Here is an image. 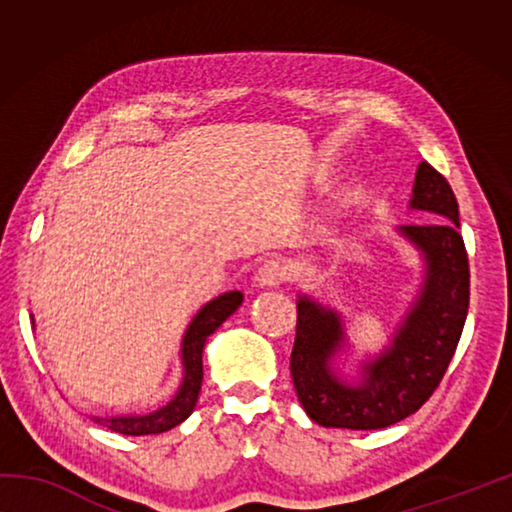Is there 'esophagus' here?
Segmentation results:
<instances>
[{
    "instance_id": "obj_1",
    "label": "esophagus",
    "mask_w": 512,
    "mask_h": 512,
    "mask_svg": "<svg viewBox=\"0 0 512 512\" xmlns=\"http://www.w3.org/2000/svg\"><path fill=\"white\" fill-rule=\"evenodd\" d=\"M291 280V264L287 259H266L257 273V282L262 287H280Z\"/></svg>"
}]
</instances>
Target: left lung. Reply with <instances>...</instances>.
<instances>
[{
  "instance_id": "left-lung-1",
  "label": "left lung",
  "mask_w": 512,
  "mask_h": 512,
  "mask_svg": "<svg viewBox=\"0 0 512 512\" xmlns=\"http://www.w3.org/2000/svg\"><path fill=\"white\" fill-rule=\"evenodd\" d=\"M411 207L436 214V223L404 225L427 259L422 296L357 386L329 370L341 348L343 327L334 311L300 298L291 377L302 409L314 422L336 429H384L409 418L443 381L470 307V262L458 232V203L443 173L422 162L415 173Z\"/></svg>"
}]
</instances>
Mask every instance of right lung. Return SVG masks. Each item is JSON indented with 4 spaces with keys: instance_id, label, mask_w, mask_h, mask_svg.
I'll return each mask as SVG.
<instances>
[{
    "instance_id": "1",
    "label": "right lung",
    "mask_w": 512,
    "mask_h": 512,
    "mask_svg": "<svg viewBox=\"0 0 512 512\" xmlns=\"http://www.w3.org/2000/svg\"><path fill=\"white\" fill-rule=\"evenodd\" d=\"M241 296L239 291L223 293L212 302L198 311L196 318L189 325L185 341H183V363H185V377L180 384L178 393L173 400L162 406L155 413L149 415H131V418H97L99 424L108 427L124 436H149V433H164L192 415L194 406L198 402V393H201L203 384V348L207 336L219 329L225 323V318L235 314L239 309Z\"/></svg>"
}]
</instances>
